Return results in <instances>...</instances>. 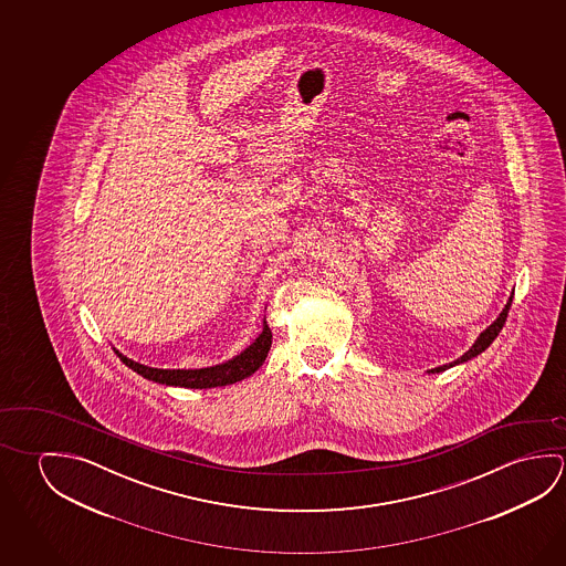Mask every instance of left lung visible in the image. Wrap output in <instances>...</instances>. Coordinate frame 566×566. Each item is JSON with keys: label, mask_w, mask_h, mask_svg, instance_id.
<instances>
[{"label": "left lung", "mask_w": 566, "mask_h": 566, "mask_svg": "<svg viewBox=\"0 0 566 566\" xmlns=\"http://www.w3.org/2000/svg\"><path fill=\"white\" fill-rule=\"evenodd\" d=\"M511 302H513V294H511L510 302H507V306L503 307V312H501L500 317L493 322V324L483 332L480 337H478V342L473 343L472 347H470V352L463 353L460 359H455L454 363H448V365H442V367H436V369H430V373H442L446 369H450V367H454V365H460L463 361H470L472 357H478L480 353L485 352L488 347H490L491 342L500 335L501 329H503V325H505V319H507V314H510Z\"/></svg>", "instance_id": "8db88e82"}]
</instances>
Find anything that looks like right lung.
<instances>
[{
    "mask_svg": "<svg viewBox=\"0 0 566 566\" xmlns=\"http://www.w3.org/2000/svg\"><path fill=\"white\" fill-rule=\"evenodd\" d=\"M270 345H272V332H270L269 324L264 322L262 334L241 355H237L231 361L207 367V369H154V367L139 365L120 353H116L120 355L122 361L126 363L132 371L138 373L144 379L156 380V382L171 385V387H186V389H213V387H224V385H232L237 380L251 377L252 373L256 371L266 359Z\"/></svg>",
    "mask_w": 566,
    "mask_h": 566,
    "instance_id": "1",
    "label": "right lung"
}]
</instances>
